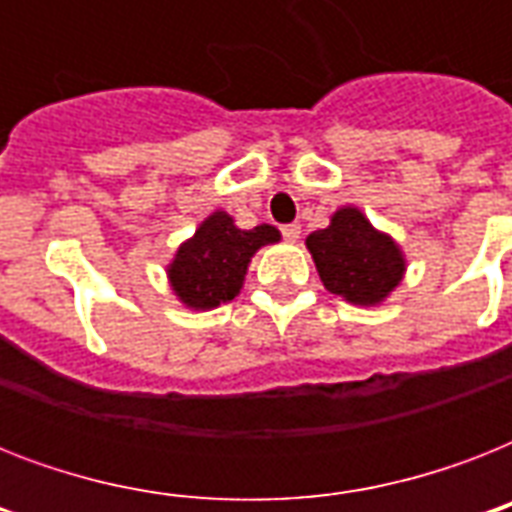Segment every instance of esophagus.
<instances>
[{
	"mask_svg": "<svg viewBox=\"0 0 512 512\" xmlns=\"http://www.w3.org/2000/svg\"><path fill=\"white\" fill-rule=\"evenodd\" d=\"M281 236H284L287 241H297V239H300V225H297V223L281 225Z\"/></svg>",
	"mask_w": 512,
	"mask_h": 512,
	"instance_id": "obj_1",
	"label": "esophagus"
}]
</instances>
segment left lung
Instances as JSON below:
<instances>
[{
	"label": "left lung",
	"instance_id": "1",
	"mask_svg": "<svg viewBox=\"0 0 512 512\" xmlns=\"http://www.w3.org/2000/svg\"><path fill=\"white\" fill-rule=\"evenodd\" d=\"M305 244L324 287L356 305L380 303L404 276L396 244L353 207L335 212L329 228L313 231Z\"/></svg>",
	"mask_w": 512,
	"mask_h": 512
}]
</instances>
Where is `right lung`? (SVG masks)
Wrapping results in <instances>:
<instances>
[{"mask_svg":"<svg viewBox=\"0 0 512 512\" xmlns=\"http://www.w3.org/2000/svg\"><path fill=\"white\" fill-rule=\"evenodd\" d=\"M273 241H279L273 225L241 231L225 212L209 215L172 260L170 281L175 295L191 308H215L233 300L239 295L249 257Z\"/></svg>","mask_w":512,"mask_h":512,"instance_id":"obj_1","label":"right lung"}]
</instances>
